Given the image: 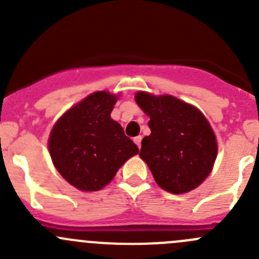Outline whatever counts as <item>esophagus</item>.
<instances>
[{
	"label": "esophagus",
	"instance_id": "obj_1",
	"mask_svg": "<svg viewBox=\"0 0 259 259\" xmlns=\"http://www.w3.org/2000/svg\"><path fill=\"white\" fill-rule=\"evenodd\" d=\"M142 139H143V138L140 137V135H139V137L134 138V143L138 145V148H139V149L142 148Z\"/></svg>",
	"mask_w": 259,
	"mask_h": 259
}]
</instances>
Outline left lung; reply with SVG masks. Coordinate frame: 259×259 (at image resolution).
<instances>
[{"label": "left lung", "instance_id": "obj_1", "mask_svg": "<svg viewBox=\"0 0 259 259\" xmlns=\"http://www.w3.org/2000/svg\"><path fill=\"white\" fill-rule=\"evenodd\" d=\"M135 101L150 117L151 134L142 140L139 155L156 184L173 194L195 189L210 174L218 151L208 120L195 106L171 95L139 91Z\"/></svg>", "mask_w": 259, "mask_h": 259}]
</instances>
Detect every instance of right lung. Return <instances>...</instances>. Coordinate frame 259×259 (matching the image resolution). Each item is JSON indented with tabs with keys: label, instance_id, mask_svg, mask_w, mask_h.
I'll return each mask as SVG.
<instances>
[{
	"label": "right lung",
	"instance_id": "obj_1",
	"mask_svg": "<svg viewBox=\"0 0 259 259\" xmlns=\"http://www.w3.org/2000/svg\"><path fill=\"white\" fill-rule=\"evenodd\" d=\"M117 96L96 91L62 115L51 130L49 150L66 182L85 192H96L113 180L120 166L139 153L111 119Z\"/></svg>",
	"mask_w": 259,
	"mask_h": 259
}]
</instances>
